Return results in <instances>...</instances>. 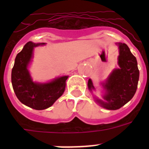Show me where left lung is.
Listing matches in <instances>:
<instances>
[{
	"instance_id": "8db88e82",
	"label": "left lung",
	"mask_w": 149,
	"mask_h": 149,
	"mask_svg": "<svg viewBox=\"0 0 149 149\" xmlns=\"http://www.w3.org/2000/svg\"><path fill=\"white\" fill-rule=\"evenodd\" d=\"M118 63L120 68L115 69L104 84L107 92L104 96V100H97L101 106L108 110H118L127 104L136 93L139 81V72L136 57L126 44L118 43ZM88 87L90 90L94 89L90 79Z\"/></svg>"
}]
</instances>
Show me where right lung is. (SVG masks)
I'll list each match as a JSON object with an SVG mask.
<instances>
[{"mask_svg":"<svg viewBox=\"0 0 149 149\" xmlns=\"http://www.w3.org/2000/svg\"><path fill=\"white\" fill-rule=\"evenodd\" d=\"M45 43L29 42L17 54L12 69L11 80L13 90L19 101L35 110L48 108L60 98L65 91L68 76L59 77L48 84L33 82L27 70V65L32 57L33 48Z\"/></svg>","mask_w":149,"mask_h":149,"instance_id":"right-lung-1","label":"right lung"}]
</instances>
